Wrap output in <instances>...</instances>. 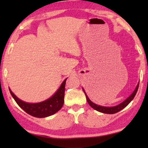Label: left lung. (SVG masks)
<instances>
[{
	"instance_id": "obj_1",
	"label": "left lung",
	"mask_w": 148,
	"mask_h": 148,
	"mask_svg": "<svg viewBox=\"0 0 148 148\" xmlns=\"http://www.w3.org/2000/svg\"><path fill=\"white\" fill-rule=\"evenodd\" d=\"M138 86H139V83L138 84V85H137L136 89L134 90L133 93H132V94L127 99H125L123 102H122L121 103H120V104L117 105V106H113V107L101 106H99V105L95 104V103H93L92 101H91L90 99L88 97L87 95H86V92H85L84 89H83V90H84L85 95H86V99H87L88 103H89V105L92 107V108H94V109H95L96 111L101 112V113H107V114H113V113H118V112L121 111L122 109H123L124 108H125V107H126L127 105H128L129 103L131 102V101L134 99V97H135V95H136V94L137 91H138Z\"/></svg>"
}]
</instances>
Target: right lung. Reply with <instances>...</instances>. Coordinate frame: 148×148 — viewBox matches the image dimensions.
I'll list each match as a JSON object with an SVG mask.
<instances>
[{
	"mask_svg": "<svg viewBox=\"0 0 148 148\" xmlns=\"http://www.w3.org/2000/svg\"><path fill=\"white\" fill-rule=\"evenodd\" d=\"M66 80L67 79L64 80L60 87L51 97L40 103H30L25 102L16 97V96L11 91V90H9L10 94L14 98L15 101L23 111L33 117L45 118L55 114L63 106Z\"/></svg>",
	"mask_w": 148,
	"mask_h": 148,
	"instance_id": "add662e5",
	"label": "right lung"
}]
</instances>
